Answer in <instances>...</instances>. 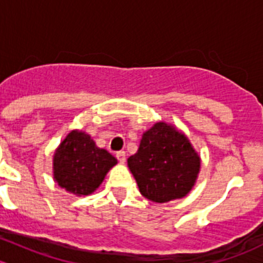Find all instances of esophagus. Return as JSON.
I'll use <instances>...</instances> for the list:
<instances>
[{
	"instance_id": "1",
	"label": "esophagus",
	"mask_w": 263,
	"mask_h": 263,
	"mask_svg": "<svg viewBox=\"0 0 263 263\" xmlns=\"http://www.w3.org/2000/svg\"><path fill=\"white\" fill-rule=\"evenodd\" d=\"M117 159L120 162V163H124V162H126V152L124 151L117 152Z\"/></svg>"
}]
</instances>
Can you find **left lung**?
I'll return each mask as SVG.
<instances>
[{
	"label": "left lung",
	"instance_id": "left-lung-1",
	"mask_svg": "<svg viewBox=\"0 0 263 263\" xmlns=\"http://www.w3.org/2000/svg\"><path fill=\"white\" fill-rule=\"evenodd\" d=\"M127 162L141 195L159 203L184 197L200 171V157L190 140L163 122L143 135L139 151Z\"/></svg>",
	"mask_w": 263,
	"mask_h": 263
}]
</instances>
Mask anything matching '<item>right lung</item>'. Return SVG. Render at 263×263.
<instances>
[{"label":"right lung","instance_id":"obj_1","mask_svg":"<svg viewBox=\"0 0 263 263\" xmlns=\"http://www.w3.org/2000/svg\"><path fill=\"white\" fill-rule=\"evenodd\" d=\"M117 159L96 146L89 135L72 131L54 154V179L58 185L78 196L95 192Z\"/></svg>","mask_w":263,"mask_h":263}]
</instances>
